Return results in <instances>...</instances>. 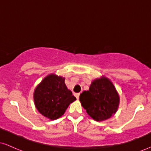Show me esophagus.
<instances>
[{"instance_id":"esophagus-1","label":"esophagus","mask_w":151,"mask_h":151,"mask_svg":"<svg viewBox=\"0 0 151 151\" xmlns=\"http://www.w3.org/2000/svg\"><path fill=\"white\" fill-rule=\"evenodd\" d=\"M79 95H80V93H75V96H76V98L77 99H79Z\"/></svg>"}]
</instances>
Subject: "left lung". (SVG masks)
<instances>
[{
	"instance_id": "obj_1",
	"label": "left lung",
	"mask_w": 151,
	"mask_h": 151,
	"mask_svg": "<svg viewBox=\"0 0 151 151\" xmlns=\"http://www.w3.org/2000/svg\"><path fill=\"white\" fill-rule=\"evenodd\" d=\"M81 106L95 121H102L111 118L116 112L119 96L115 86L108 78L94 79L88 91L79 96Z\"/></svg>"
}]
</instances>
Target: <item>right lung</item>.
<instances>
[{
  "mask_svg": "<svg viewBox=\"0 0 151 151\" xmlns=\"http://www.w3.org/2000/svg\"><path fill=\"white\" fill-rule=\"evenodd\" d=\"M75 100L76 97L66 86L65 78L54 74L44 78L34 91L36 109L51 120L61 117L69 105Z\"/></svg>",
  "mask_w": 151,
  "mask_h": 151,
  "instance_id": "1",
  "label": "right lung"
}]
</instances>
